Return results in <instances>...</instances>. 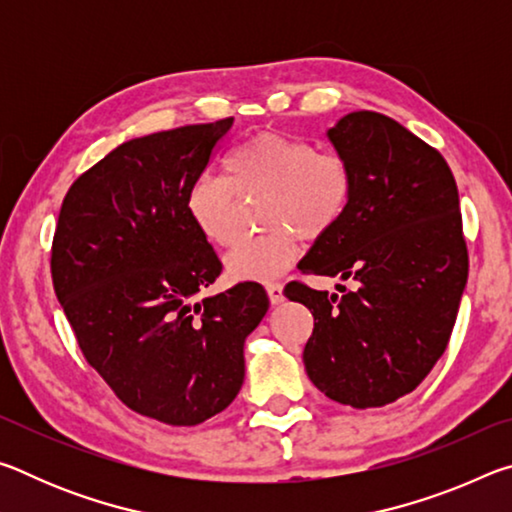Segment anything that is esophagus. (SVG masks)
Wrapping results in <instances>:
<instances>
[{
	"mask_svg": "<svg viewBox=\"0 0 512 512\" xmlns=\"http://www.w3.org/2000/svg\"><path fill=\"white\" fill-rule=\"evenodd\" d=\"M266 293H268V300H271V305H280V302L284 300L282 284H277V282L266 284Z\"/></svg>",
	"mask_w": 512,
	"mask_h": 512,
	"instance_id": "obj_1",
	"label": "esophagus"
}]
</instances>
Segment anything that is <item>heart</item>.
Wrapping results in <instances>:
<instances>
[{"label":"heart","mask_w":512,"mask_h":512,"mask_svg":"<svg viewBox=\"0 0 512 512\" xmlns=\"http://www.w3.org/2000/svg\"><path fill=\"white\" fill-rule=\"evenodd\" d=\"M354 176L339 153L275 131H262L235 146L223 176L203 173L187 192V216L212 246H230L239 201L264 196L259 223L268 232L241 241L225 255V273L239 282H271L296 262L300 237L329 235L348 212Z\"/></svg>","instance_id":"1"}]
</instances>
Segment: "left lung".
Instances as JSON below:
<instances>
[{
	"instance_id": "1",
	"label": "left lung",
	"mask_w": 512,
	"mask_h": 512,
	"mask_svg": "<svg viewBox=\"0 0 512 512\" xmlns=\"http://www.w3.org/2000/svg\"><path fill=\"white\" fill-rule=\"evenodd\" d=\"M348 160L354 194L336 228L298 268L357 287L284 289L314 316L302 352L329 400L370 409L415 391L452 336L467 282V246L452 169L433 146L379 112H350L327 131Z\"/></svg>"
}]
</instances>
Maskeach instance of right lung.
Instances as JSON below:
<instances>
[{"mask_svg":"<svg viewBox=\"0 0 512 512\" xmlns=\"http://www.w3.org/2000/svg\"><path fill=\"white\" fill-rule=\"evenodd\" d=\"M232 117L135 137L74 180L51 280L83 357L128 409L171 427L221 413L244 384V341L268 311L262 284L194 302L221 275L187 192Z\"/></svg>","mask_w":512,"mask_h":512,"instance_id":"1","label":"right lung"}]
</instances>
